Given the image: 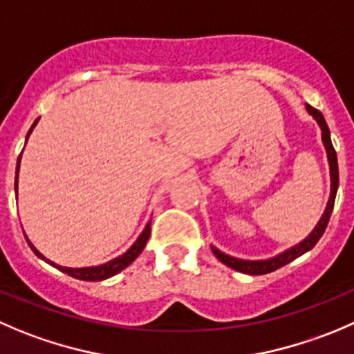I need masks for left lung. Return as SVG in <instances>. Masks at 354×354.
<instances>
[{
  "label": "left lung",
  "instance_id": "obj_1",
  "mask_svg": "<svg viewBox=\"0 0 354 354\" xmlns=\"http://www.w3.org/2000/svg\"><path fill=\"white\" fill-rule=\"evenodd\" d=\"M306 111H308V114H310L311 118H313L315 121L318 122V126H320L322 142H324L325 150H327L328 167H330V197H328L325 212L322 214L320 221H318V225L315 226L313 232H311L310 235L306 236V239L301 240L297 245H294V247H290V249L283 250V252L279 254V256L270 257V259H259V261L239 259V257H233V256H228V254L221 252V250L216 249V247H211L212 252H214V256L218 257V259L221 261L223 264L230 266L232 270H236V272H240V273H245V275H264V273L275 272V270L282 268V266L289 264L290 261H294L296 257L303 256L304 252H308V250L313 249V247L317 245L318 240L322 239V235H324L325 228H327L328 219H330V214H332V209H334L335 194H337V187H339L337 156H335V150H334V147H332L330 131H328V126H327V122H325L322 112L317 111L315 107H311V105H306Z\"/></svg>",
  "mask_w": 354,
  "mask_h": 354
}]
</instances>
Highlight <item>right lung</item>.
I'll return each mask as SVG.
<instances>
[{
	"label": "right lung",
	"mask_w": 354,
	"mask_h": 354,
	"mask_svg": "<svg viewBox=\"0 0 354 354\" xmlns=\"http://www.w3.org/2000/svg\"><path fill=\"white\" fill-rule=\"evenodd\" d=\"M37 121L39 119H36L34 121V124L30 126L29 133H27V138H29V135L32 133V129L36 128ZM20 157H22V153L19 156V160H17V176H15V194H17V187H19V167H20ZM150 236V223H147L145 230H143L142 233H140V236L136 239V242L133 243L131 247H129L128 250H126L124 254H121V256L114 257L112 261H109V263L105 264H98V266H88V268H67V266H58V264H55L53 261L46 259V257L43 256V254L39 252V250L36 249V247L32 245V243L29 242V239H27V243L30 245V249H32V252L36 254L37 257H41L43 261H46L48 264H51V266H55V268H58L60 272L67 273V275L74 277V279L77 280H84V282H98V280H107L111 279V277L118 275L119 272H122L124 268H128L129 264L133 263V261L136 259V257L140 256V252H142L143 249H145L147 245V240H149Z\"/></svg>",
	"instance_id": "right-lung-1"
}]
</instances>
